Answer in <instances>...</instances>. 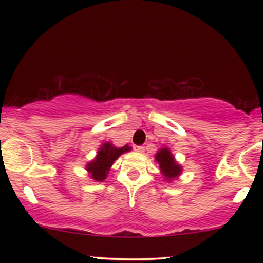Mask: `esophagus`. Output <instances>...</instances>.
Segmentation results:
<instances>
[{"label": "esophagus", "mask_w": 263, "mask_h": 263, "mask_svg": "<svg viewBox=\"0 0 263 263\" xmlns=\"http://www.w3.org/2000/svg\"><path fill=\"white\" fill-rule=\"evenodd\" d=\"M135 151H136V152L143 153L144 152V147L143 146H135Z\"/></svg>", "instance_id": "obj_1"}]
</instances>
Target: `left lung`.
<instances>
[{
  "label": "left lung",
  "mask_w": 263,
  "mask_h": 263,
  "mask_svg": "<svg viewBox=\"0 0 263 263\" xmlns=\"http://www.w3.org/2000/svg\"><path fill=\"white\" fill-rule=\"evenodd\" d=\"M156 161L159 163V168L167 180L177 178L182 172V167L174 161V157L171 155L170 149L162 148L159 151L156 155Z\"/></svg>",
  "instance_id": "obj_1"
}]
</instances>
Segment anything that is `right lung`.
Masks as SVG:
<instances>
[{
    "label": "right lung",
    "instance_id": "1",
    "mask_svg": "<svg viewBox=\"0 0 263 263\" xmlns=\"http://www.w3.org/2000/svg\"><path fill=\"white\" fill-rule=\"evenodd\" d=\"M129 149H131V147L128 146H123L121 148H117V147H114L111 143H105L98 152L96 158L86 165V170L91 174L92 179L101 182V180H104L106 178L107 172L110 171V167L112 165V163L122 153L128 152Z\"/></svg>",
    "mask_w": 263,
    "mask_h": 263
}]
</instances>
